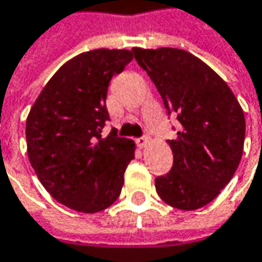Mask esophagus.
<instances>
[{
    "label": "esophagus",
    "instance_id": "1",
    "mask_svg": "<svg viewBox=\"0 0 262 262\" xmlns=\"http://www.w3.org/2000/svg\"><path fill=\"white\" fill-rule=\"evenodd\" d=\"M148 141H150V138H148V136H143V137H140V138H137V140H136L137 146L140 147V148L146 147L147 144H148Z\"/></svg>",
    "mask_w": 262,
    "mask_h": 262
}]
</instances>
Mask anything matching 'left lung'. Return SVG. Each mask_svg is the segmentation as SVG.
Masks as SVG:
<instances>
[{"label":"left lung","instance_id":"8db88e82","mask_svg":"<svg viewBox=\"0 0 262 262\" xmlns=\"http://www.w3.org/2000/svg\"><path fill=\"white\" fill-rule=\"evenodd\" d=\"M155 83L167 115L179 122L167 140L173 165L156 178L159 196L179 210L207 206L236 172L245 141V116L230 87L192 54L176 48L133 49Z\"/></svg>","mask_w":262,"mask_h":262}]
</instances>
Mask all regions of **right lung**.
<instances>
[{
  "instance_id": "1",
  "label": "right lung",
  "mask_w": 262,
  "mask_h": 262,
  "mask_svg": "<svg viewBox=\"0 0 262 262\" xmlns=\"http://www.w3.org/2000/svg\"><path fill=\"white\" fill-rule=\"evenodd\" d=\"M133 59L126 49H95L70 59L43 87L26 121L30 165L58 203L97 213L121 194L133 140L102 136L109 81Z\"/></svg>"
}]
</instances>
